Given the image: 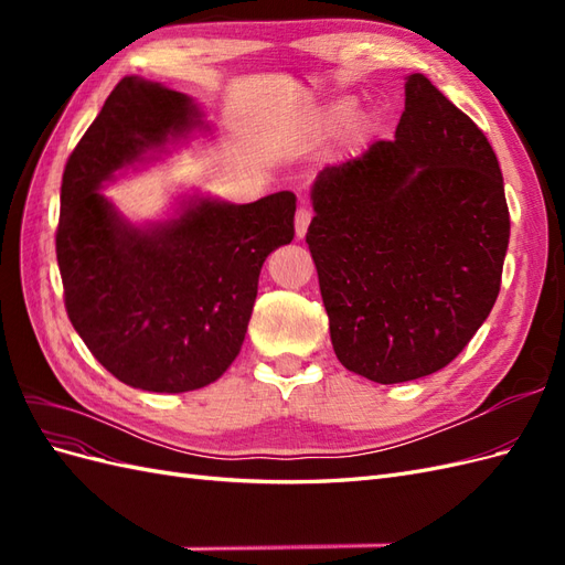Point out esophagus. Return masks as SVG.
<instances>
[{"mask_svg": "<svg viewBox=\"0 0 565 565\" xmlns=\"http://www.w3.org/2000/svg\"><path fill=\"white\" fill-rule=\"evenodd\" d=\"M311 218H313V212L309 207H299L297 210V216H295V233H297V237L306 235V231H309Z\"/></svg>", "mask_w": 565, "mask_h": 565, "instance_id": "34e87169", "label": "esophagus"}]
</instances>
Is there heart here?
<instances>
[{
  "mask_svg": "<svg viewBox=\"0 0 565 565\" xmlns=\"http://www.w3.org/2000/svg\"><path fill=\"white\" fill-rule=\"evenodd\" d=\"M351 108L353 106L349 104V100H341V104H337L328 115H324V125H330V127L341 125L351 115Z\"/></svg>",
  "mask_w": 565,
  "mask_h": 565,
  "instance_id": "obj_1",
  "label": "heart"
}]
</instances>
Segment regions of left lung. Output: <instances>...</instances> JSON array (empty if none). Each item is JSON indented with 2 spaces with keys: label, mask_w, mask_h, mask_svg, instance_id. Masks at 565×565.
<instances>
[{
  "label": "left lung",
  "mask_w": 565,
  "mask_h": 565,
  "mask_svg": "<svg viewBox=\"0 0 565 565\" xmlns=\"http://www.w3.org/2000/svg\"><path fill=\"white\" fill-rule=\"evenodd\" d=\"M306 233L339 363L377 384L446 367L500 295L509 207L498 158L424 75L396 139L324 167Z\"/></svg>",
  "instance_id": "left-lung-1"
}]
</instances>
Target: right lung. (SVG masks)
<instances>
[{
    "instance_id": "add662e5",
    "label": "right lung",
    "mask_w": 565,
    "mask_h": 565,
    "mask_svg": "<svg viewBox=\"0 0 565 565\" xmlns=\"http://www.w3.org/2000/svg\"><path fill=\"white\" fill-rule=\"evenodd\" d=\"M193 100L125 77L65 162L56 259L67 318L113 377L156 393L216 382L241 353L266 256L292 243L297 198L188 202L134 228L96 193L119 167L191 131Z\"/></svg>"
}]
</instances>
